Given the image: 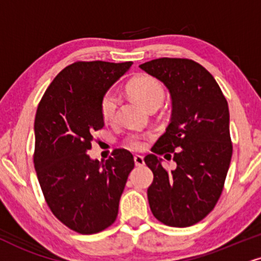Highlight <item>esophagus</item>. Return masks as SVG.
<instances>
[{"instance_id":"34e87169","label":"esophagus","mask_w":261,"mask_h":261,"mask_svg":"<svg viewBox=\"0 0 261 261\" xmlns=\"http://www.w3.org/2000/svg\"><path fill=\"white\" fill-rule=\"evenodd\" d=\"M134 162H136V166H144V159L139 155L134 156Z\"/></svg>"}]
</instances>
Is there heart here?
I'll return each mask as SVG.
<instances>
[{
    "instance_id": "obj_1",
    "label": "heart",
    "mask_w": 261,
    "mask_h": 261,
    "mask_svg": "<svg viewBox=\"0 0 261 261\" xmlns=\"http://www.w3.org/2000/svg\"><path fill=\"white\" fill-rule=\"evenodd\" d=\"M128 91L134 98L143 102L147 109L150 106L160 105L165 99V88L159 80L149 75H140L133 79L128 85ZM118 96L114 92H106L100 101L101 116L105 121H114L117 114ZM127 145L133 150H144L146 147V138L133 136L127 138Z\"/></svg>"
}]
</instances>
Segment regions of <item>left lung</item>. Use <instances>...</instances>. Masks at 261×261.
<instances>
[{
  "label": "left lung",
  "mask_w": 261,
  "mask_h": 261,
  "mask_svg": "<svg viewBox=\"0 0 261 261\" xmlns=\"http://www.w3.org/2000/svg\"><path fill=\"white\" fill-rule=\"evenodd\" d=\"M140 69L165 83L172 96L170 122L151 151L177 163L168 172L155 155L144 159L153 173L151 212L168 226H191L213 211L223 192L232 156L229 106L214 77L194 60L160 58Z\"/></svg>",
  "instance_id": "left-lung-1"
}]
</instances>
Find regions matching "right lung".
Wrapping results in <instances>:
<instances>
[{
  "mask_svg": "<svg viewBox=\"0 0 261 261\" xmlns=\"http://www.w3.org/2000/svg\"><path fill=\"white\" fill-rule=\"evenodd\" d=\"M132 62H76L53 80L35 117L34 165L44 199L65 226L82 234L115 223L128 175L129 151L115 149L105 162L91 160L94 132L104 127L100 101Z\"/></svg>",
  "mask_w": 261,
  "mask_h": 261,
  "instance_id": "add662e5",
  "label": "right lung"
}]
</instances>
